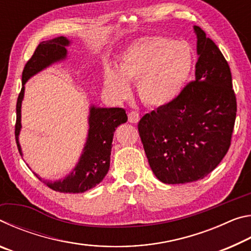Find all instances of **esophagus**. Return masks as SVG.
Listing matches in <instances>:
<instances>
[{"instance_id": "1", "label": "esophagus", "mask_w": 251, "mask_h": 251, "mask_svg": "<svg viewBox=\"0 0 251 251\" xmlns=\"http://www.w3.org/2000/svg\"><path fill=\"white\" fill-rule=\"evenodd\" d=\"M128 121L131 123V124H136V123H138L139 114L137 112H134V110H131V112L128 113Z\"/></svg>"}]
</instances>
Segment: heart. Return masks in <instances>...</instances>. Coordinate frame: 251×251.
<instances>
[{
  "label": "heart",
  "mask_w": 251,
  "mask_h": 251,
  "mask_svg": "<svg viewBox=\"0 0 251 251\" xmlns=\"http://www.w3.org/2000/svg\"><path fill=\"white\" fill-rule=\"evenodd\" d=\"M193 64V50L186 42L164 36L144 37L120 55L116 70H105L104 85L114 99L122 100L129 94L128 83L136 82L143 103L160 107L181 92Z\"/></svg>",
  "instance_id": "b5f03b06"
}]
</instances>
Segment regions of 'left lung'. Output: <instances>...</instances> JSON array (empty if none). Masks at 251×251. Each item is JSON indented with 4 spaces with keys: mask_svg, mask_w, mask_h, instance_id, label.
<instances>
[{
    "mask_svg": "<svg viewBox=\"0 0 251 251\" xmlns=\"http://www.w3.org/2000/svg\"><path fill=\"white\" fill-rule=\"evenodd\" d=\"M194 29L199 56L195 80L138 123L150 166L165 184H186L210 174L227 154L235 126L230 67L205 32Z\"/></svg>",
    "mask_w": 251,
    "mask_h": 251,
    "instance_id": "1",
    "label": "left lung"
}]
</instances>
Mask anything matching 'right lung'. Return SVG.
<instances>
[{
	"label": "right lung",
	"mask_w": 251,
	"mask_h": 251,
	"mask_svg": "<svg viewBox=\"0 0 251 251\" xmlns=\"http://www.w3.org/2000/svg\"><path fill=\"white\" fill-rule=\"evenodd\" d=\"M69 45L70 41L64 36L41 42L32 57L24 66L22 73L23 86L16 103L15 123V139L21 155L22 151L19 143V135L21 130V106L24 97V84L29 77L44 70L45 67L65 59L67 54L66 46ZM126 122L127 115L125 109L118 107L100 108L91 106L90 116H88L90 129H88L87 141L84 146L83 154L73 172L64 179L54 182L43 180L36 175L37 178L50 189L59 193L78 194L95 187L104 179L109 169L114 131L117 126Z\"/></svg>",
	"instance_id": "add662e5"
}]
</instances>
